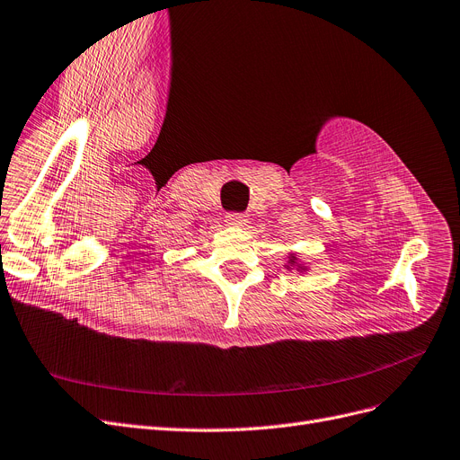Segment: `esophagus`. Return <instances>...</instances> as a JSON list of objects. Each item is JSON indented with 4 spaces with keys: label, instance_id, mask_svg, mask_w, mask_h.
Wrapping results in <instances>:
<instances>
[{
    "label": "esophagus",
    "instance_id": "esophagus-1",
    "mask_svg": "<svg viewBox=\"0 0 460 460\" xmlns=\"http://www.w3.org/2000/svg\"><path fill=\"white\" fill-rule=\"evenodd\" d=\"M225 223L230 226H245L247 225V217L240 215V213H228L225 217Z\"/></svg>",
    "mask_w": 460,
    "mask_h": 460
}]
</instances>
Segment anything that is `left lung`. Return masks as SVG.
<instances>
[{
    "mask_svg": "<svg viewBox=\"0 0 460 460\" xmlns=\"http://www.w3.org/2000/svg\"><path fill=\"white\" fill-rule=\"evenodd\" d=\"M291 266H296V270H300V272H305V270H306V266H305V264H300V262L296 261V255H295V252H291V255H289V266L285 264V268H291Z\"/></svg>",
    "mask_w": 460,
    "mask_h": 460,
    "instance_id": "1",
    "label": "left lung"
}]
</instances>
